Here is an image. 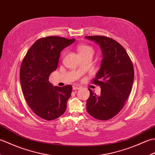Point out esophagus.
<instances>
[{
  "label": "esophagus",
  "instance_id": "34e87169",
  "mask_svg": "<svg viewBox=\"0 0 155 155\" xmlns=\"http://www.w3.org/2000/svg\"><path fill=\"white\" fill-rule=\"evenodd\" d=\"M81 88V86H78V85H74V86L72 87V89L73 90H79Z\"/></svg>",
  "mask_w": 155,
  "mask_h": 155
}]
</instances>
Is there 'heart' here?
Here are the masks:
<instances>
[{"instance_id": "obj_1", "label": "heart", "mask_w": 155, "mask_h": 155, "mask_svg": "<svg viewBox=\"0 0 155 155\" xmlns=\"http://www.w3.org/2000/svg\"><path fill=\"white\" fill-rule=\"evenodd\" d=\"M77 50L78 52V54L80 56L83 54H87L88 53H93V49L92 47H89L88 45H80L78 46L77 48Z\"/></svg>"}]
</instances>
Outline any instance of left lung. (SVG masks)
<instances>
[{"instance_id":"1","label":"left lung","mask_w":155,"mask_h":155,"mask_svg":"<svg viewBox=\"0 0 155 155\" xmlns=\"http://www.w3.org/2000/svg\"><path fill=\"white\" fill-rule=\"evenodd\" d=\"M101 49V67L93 83L101 86L98 96L91 89L87 101V110L101 120L110 119L123 108L132 89L134 68L127 51L116 41L103 36L85 37Z\"/></svg>"}]
</instances>
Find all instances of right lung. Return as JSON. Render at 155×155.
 I'll return each mask as SVG.
<instances>
[{"mask_svg": "<svg viewBox=\"0 0 155 155\" xmlns=\"http://www.w3.org/2000/svg\"><path fill=\"white\" fill-rule=\"evenodd\" d=\"M74 41L55 36L40 38L23 59L20 69L22 93L29 107L43 119L54 120L67 109L72 86L54 87L48 78L57 70L61 52Z\"/></svg>", "mask_w": 155, "mask_h": 155, "instance_id": "obj_1", "label": "right lung"}]
</instances>
